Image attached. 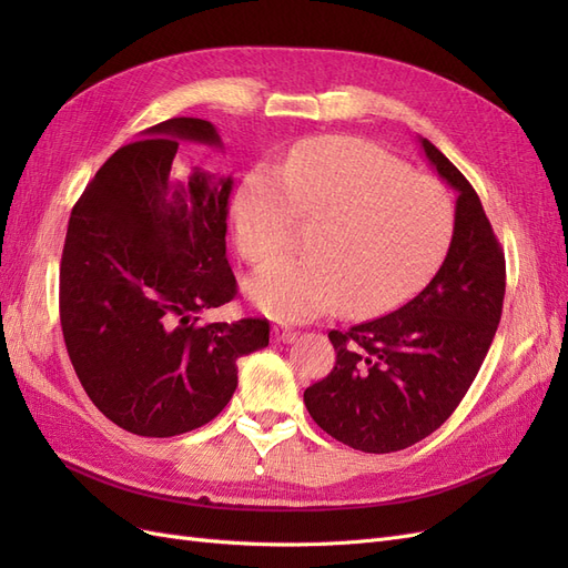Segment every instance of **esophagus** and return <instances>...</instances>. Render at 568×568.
Wrapping results in <instances>:
<instances>
[{
  "label": "esophagus",
  "mask_w": 568,
  "mask_h": 568,
  "mask_svg": "<svg viewBox=\"0 0 568 568\" xmlns=\"http://www.w3.org/2000/svg\"><path fill=\"white\" fill-rule=\"evenodd\" d=\"M296 336H298V332L291 329V326H286V324L272 326V338L277 343H291V341H296Z\"/></svg>",
  "instance_id": "1"
}]
</instances>
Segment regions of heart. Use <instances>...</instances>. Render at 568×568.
Listing matches in <instances>:
<instances>
[{"label":"heart","mask_w":568,"mask_h":568,"mask_svg":"<svg viewBox=\"0 0 568 568\" xmlns=\"http://www.w3.org/2000/svg\"><path fill=\"white\" fill-rule=\"evenodd\" d=\"M315 225L307 257H277L248 282L253 303L288 322L343 305L351 317L390 311L432 277L453 234L443 189L388 151L353 136H322L257 165L234 196L236 246L265 263Z\"/></svg>","instance_id":"1"}]
</instances>
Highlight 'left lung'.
I'll list each match as a JSON object with an SVG mask.
<instances>
[{
	"label": "left lung",
	"mask_w": 568,
	"mask_h": 568,
	"mask_svg": "<svg viewBox=\"0 0 568 568\" xmlns=\"http://www.w3.org/2000/svg\"><path fill=\"white\" fill-rule=\"evenodd\" d=\"M422 149L457 192L448 255L398 311L332 329L336 365L303 393L322 432L363 453L405 450L432 436L467 395L503 315L505 251L484 205L432 142Z\"/></svg>",
	"instance_id": "left-lung-1"
}]
</instances>
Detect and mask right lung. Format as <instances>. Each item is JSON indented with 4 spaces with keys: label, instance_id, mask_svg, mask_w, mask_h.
<instances>
[{
    "label": "right lung",
    "instance_id": "add662e5",
    "mask_svg": "<svg viewBox=\"0 0 568 568\" xmlns=\"http://www.w3.org/2000/svg\"><path fill=\"white\" fill-rule=\"evenodd\" d=\"M178 140L220 146L209 120L170 118L120 146L73 205L59 274L63 341L90 400L120 428L180 436L215 419L236 359L270 322L201 324L236 296L225 255L232 178L170 182Z\"/></svg>",
    "mask_w": 568,
    "mask_h": 568
}]
</instances>
